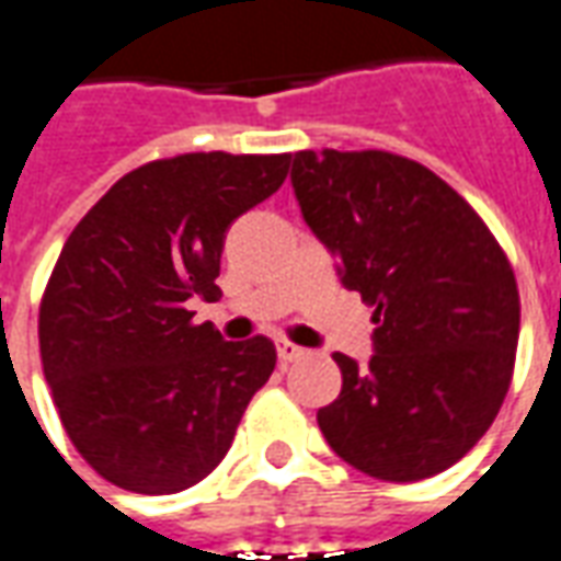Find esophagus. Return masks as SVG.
<instances>
[{
  "label": "esophagus",
  "instance_id": "esophagus-1",
  "mask_svg": "<svg viewBox=\"0 0 561 561\" xmlns=\"http://www.w3.org/2000/svg\"><path fill=\"white\" fill-rule=\"evenodd\" d=\"M302 354H305V347L293 345V342H287V339H280V342H277V357H280V363L299 360Z\"/></svg>",
  "mask_w": 561,
  "mask_h": 561
}]
</instances>
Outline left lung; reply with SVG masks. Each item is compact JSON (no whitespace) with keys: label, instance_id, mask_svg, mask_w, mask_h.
Segmentation results:
<instances>
[{"label":"left lung","instance_id":"8db88e82","mask_svg":"<svg viewBox=\"0 0 561 561\" xmlns=\"http://www.w3.org/2000/svg\"><path fill=\"white\" fill-rule=\"evenodd\" d=\"M293 192L339 277L373 314L366 366L332 354L339 400L318 424L332 451L385 482L461 461L504 403L519 289L477 210L419 161L391 152H296Z\"/></svg>","mask_w":561,"mask_h":561}]
</instances>
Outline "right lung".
<instances>
[{
	"label": "right lung",
	"instance_id": "right-lung-1",
	"mask_svg": "<svg viewBox=\"0 0 561 561\" xmlns=\"http://www.w3.org/2000/svg\"><path fill=\"white\" fill-rule=\"evenodd\" d=\"M289 156H192L130 170L60 250L38 308L45 381L72 446L137 494L201 482L274 373L265 335L192 323L214 299L226 231L287 180Z\"/></svg>",
	"mask_w": 561,
	"mask_h": 561
}]
</instances>
